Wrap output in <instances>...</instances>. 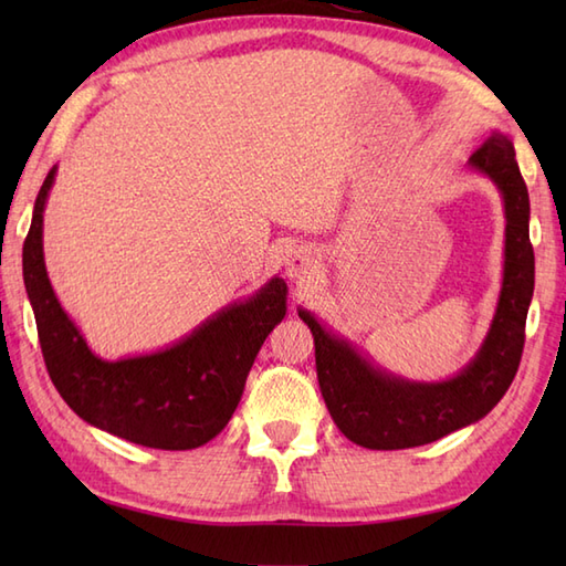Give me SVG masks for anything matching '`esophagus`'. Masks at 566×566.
<instances>
[{
  "mask_svg": "<svg viewBox=\"0 0 566 566\" xmlns=\"http://www.w3.org/2000/svg\"><path fill=\"white\" fill-rule=\"evenodd\" d=\"M318 270V258L311 248H294L286 258V274L292 280H311V274Z\"/></svg>",
  "mask_w": 566,
  "mask_h": 566,
  "instance_id": "34e87169",
  "label": "esophagus"
}]
</instances>
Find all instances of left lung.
Here are the masks:
<instances>
[{
	"label": "left lung",
	"instance_id": "1",
	"mask_svg": "<svg viewBox=\"0 0 566 566\" xmlns=\"http://www.w3.org/2000/svg\"><path fill=\"white\" fill-rule=\"evenodd\" d=\"M467 167L499 189L506 240L494 318L476 355L457 375L438 381L394 375L311 311H298V318L314 333L323 401L343 436L367 450L418 448L476 423L503 399L518 371L535 290L531 199L513 143L501 130H491Z\"/></svg>",
	"mask_w": 566,
	"mask_h": 566
}]
</instances>
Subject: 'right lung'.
<instances>
[{
    "mask_svg": "<svg viewBox=\"0 0 566 566\" xmlns=\"http://www.w3.org/2000/svg\"><path fill=\"white\" fill-rule=\"evenodd\" d=\"M48 172L23 243V284L57 394L90 426L155 450H195L219 436L238 408L264 338L286 316V282L216 311L160 350L104 359L60 306L43 258V211L55 185Z\"/></svg>",
    "mask_w": 566,
    "mask_h": 566,
    "instance_id": "add662e5",
    "label": "right lung"
}]
</instances>
